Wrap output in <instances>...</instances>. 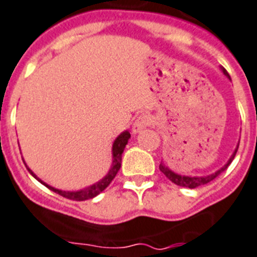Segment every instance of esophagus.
I'll return each mask as SVG.
<instances>
[{
    "label": "esophagus",
    "mask_w": 257,
    "mask_h": 257,
    "mask_svg": "<svg viewBox=\"0 0 257 257\" xmlns=\"http://www.w3.org/2000/svg\"><path fill=\"white\" fill-rule=\"evenodd\" d=\"M152 118L150 115H147V114H142V115H139L135 119V122H134V126H133V133H141L142 130H144V128H147V127H150L152 124Z\"/></svg>",
    "instance_id": "34e87169"
}]
</instances>
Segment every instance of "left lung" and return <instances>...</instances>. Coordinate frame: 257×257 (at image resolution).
I'll return each mask as SVG.
<instances>
[{"label":"left lung","mask_w":257,"mask_h":257,"mask_svg":"<svg viewBox=\"0 0 257 257\" xmlns=\"http://www.w3.org/2000/svg\"><path fill=\"white\" fill-rule=\"evenodd\" d=\"M223 73L227 76L228 78H230V76H228V73H227V71H226V69H223ZM236 152H238V148L235 150L234 155L231 156L230 160H228V163L224 165L223 168H220L219 171H217L215 173H213V175L205 176V177H190V176H180V175H177V173H173L171 169H168L167 167H164V165H162V164H160V167H159V168H160V171L164 173L165 177L171 180V181L173 182V184H176V185L184 186V188H190V189H194V188H198V186H201V185H206V184H209L210 181H213L214 179H217L218 176H219L222 172L227 169V167L231 164V162L234 160Z\"/></svg>","instance_id":"left-lung-1"}]
</instances>
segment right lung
<instances>
[{"label":"right lung","mask_w":257,"mask_h":257,"mask_svg":"<svg viewBox=\"0 0 257 257\" xmlns=\"http://www.w3.org/2000/svg\"><path fill=\"white\" fill-rule=\"evenodd\" d=\"M130 133L128 131H124L123 134H120L119 137L116 138L115 142H114L113 144V165H111V168H110L109 173L103 177L101 181H98L97 184H94V185L92 186H88V188H85V189L82 190H78V192H63V190H57L55 189V188H52V186H48L47 184H44L42 180H39L37 177V176L34 175L33 172L30 171L29 172L31 173V175L35 177L37 180H39L42 184H44V185L47 186L48 189L54 190L55 193H57V194H60V196H63L64 198H68V200H72V201H85V200H89V198H93V197L98 196L99 193L103 192V190L109 186V184L114 180V177H115V175L118 173V171H119L120 168V162H122V154H123V150L124 147H126L127 142H128V138H130Z\"/></svg>","instance_id":"add662e5"}]
</instances>
